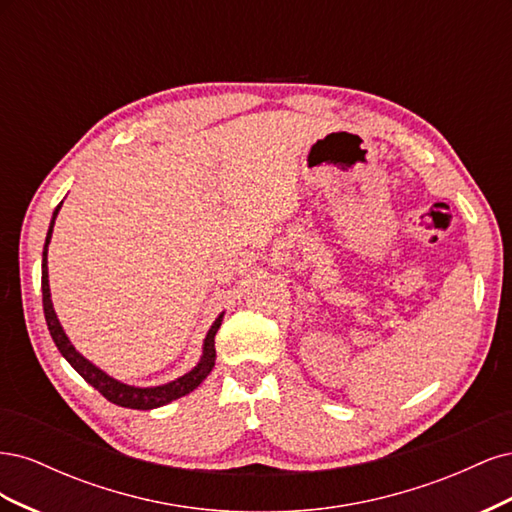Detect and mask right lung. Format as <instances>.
<instances>
[{"instance_id": "1", "label": "right lung", "mask_w": 512, "mask_h": 512, "mask_svg": "<svg viewBox=\"0 0 512 512\" xmlns=\"http://www.w3.org/2000/svg\"><path fill=\"white\" fill-rule=\"evenodd\" d=\"M61 209V203L57 205V209L53 211V220L49 226V232H46V243H44V252H42V307H44V318H46V327L51 331L53 342L57 346V350L61 352V356L79 371V374L94 386L96 391H100L111 404H117L121 408H132V410H151V408H160L170 404L183 395L192 393L196 386L203 382L215 365V333H218L220 324L224 314H220L215 318L213 327L209 329L207 337H205V346H203V356H200L198 365L188 371V374L162 384V386H151V389H138V386H130L123 384L111 376H106L102 369H98L94 363H89L83 354H79L74 350V346L70 344L68 335L61 329V324L55 316V309L51 303V288H49V267H46V254H49V243H51V235H53V226H55V218Z\"/></svg>"}]
</instances>
